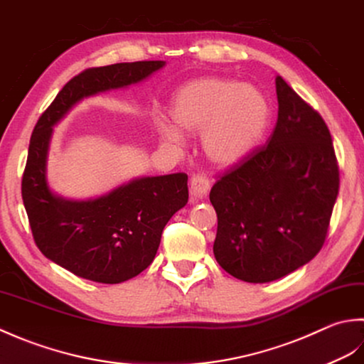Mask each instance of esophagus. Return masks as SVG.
Listing matches in <instances>:
<instances>
[{"instance_id":"esophagus-1","label":"esophagus","mask_w":364,"mask_h":364,"mask_svg":"<svg viewBox=\"0 0 364 364\" xmlns=\"http://www.w3.org/2000/svg\"><path fill=\"white\" fill-rule=\"evenodd\" d=\"M210 188V181L203 174H195L190 181V195L195 199H203Z\"/></svg>"}]
</instances>
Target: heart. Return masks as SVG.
<instances>
[{"label": "heart", "instance_id": "b5f03b06", "mask_svg": "<svg viewBox=\"0 0 364 364\" xmlns=\"http://www.w3.org/2000/svg\"><path fill=\"white\" fill-rule=\"evenodd\" d=\"M169 114L178 129L203 133V149L212 163L231 166L247 159L264 136L270 105L253 86L225 78H201L174 95ZM175 128L168 122L159 124L161 138L168 141L181 139Z\"/></svg>", "mask_w": 364, "mask_h": 364}]
</instances>
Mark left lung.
Here are the masks:
<instances>
[{"instance_id":"8db88e82","label":"left lung","mask_w":364,"mask_h":364,"mask_svg":"<svg viewBox=\"0 0 364 364\" xmlns=\"http://www.w3.org/2000/svg\"><path fill=\"white\" fill-rule=\"evenodd\" d=\"M278 121L265 144L210 190L213 255L247 283H269L308 264L327 239L339 166L327 124L279 75Z\"/></svg>"}]
</instances>
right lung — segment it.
<instances>
[{"mask_svg":"<svg viewBox=\"0 0 364 364\" xmlns=\"http://www.w3.org/2000/svg\"><path fill=\"white\" fill-rule=\"evenodd\" d=\"M165 61L89 68L64 85L29 139L21 198L37 248L80 278L117 284L139 275L157 255L163 228L188 203V176L141 177L91 201L55 196L46 177L53 125L81 99L149 77Z\"/></svg>","mask_w":364,"mask_h":364,"instance_id":"obj_1","label":"right lung"}]
</instances>
